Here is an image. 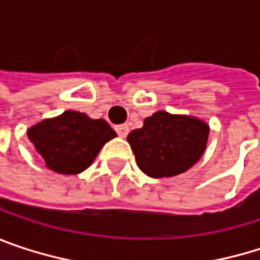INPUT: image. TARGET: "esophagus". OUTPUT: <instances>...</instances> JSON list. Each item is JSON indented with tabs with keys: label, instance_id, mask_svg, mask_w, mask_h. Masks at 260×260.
<instances>
[{
	"label": "esophagus",
	"instance_id": "obj_1",
	"mask_svg": "<svg viewBox=\"0 0 260 260\" xmlns=\"http://www.w3.org/2000/svg\"><path fill=\"white\" fill-rule=\"evenodd\" d=\"M116 132L119 134V137L125 138L128 135V132H129V126L128 125H117L116 126Z\"/></svg>",
	"mask_w": 260,
	"mask_h": 260
}]
</instances>
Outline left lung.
Masks as SVG:
<instances>
[{
	"mask_svg": "<svg viewBox=\"0 0 260 260\" xmlns=\"http://www.w3.org/2000/svg\"><path fill=\"white\" fill-rule=\"evenodd\" d=\"M209 126L194 117L158 111L128 135L137 164L150 178H170L191 169L203 155Z\"/></svg>",
	"mask_w": 260,
	"mask_h": 260,
	"instance_id": "left-lung-1",
	"label": "left lung"
}]
</instances>
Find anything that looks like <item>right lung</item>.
<instances>
[{"label": "right lung", "instance_id": "1", "mask_svg": "<svg viewBox=\"0 0 260 260\" xmlns=\"http://www.w3.org/2000/svg\"><path fill=\"white\" fill-rule=\"evenodd\" d=\"M116 137L102 119L66 111L28 129V138L48 169L61 175H78L96 158L101 147Z\"/></svg>", "mask_w": 260, "mask_h": 260}]
</instances>
